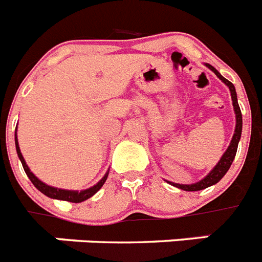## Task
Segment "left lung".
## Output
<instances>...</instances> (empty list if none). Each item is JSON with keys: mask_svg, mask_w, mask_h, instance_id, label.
Segmentation results:
<instances>
[{"mask_svg": "<svg viewBox=\"0 0 262 262\" xmlns=\"http://www.w3.org/2000/svg\"><path fill=\"white\" fill-rule=\"evenodd\" d=\"M205 66H207L209 70L213 71V73L217 75L219 79H220L223 83L227 84L229 91H231L232 104H233L234 114H236V127H234V134L233 136H232V140L231 143H229V146H228L227 151L223 154V156L220 158L217 164L214 165L213 168H212V171L209 172L205 178H203L201 180H199V182L193 183V184H178V183L173 182H167L171 185H173V187H176V188L183 189V191H201V189L208 188V187H211V185H214L216 183L220 182L221 179L224 178V175L228 172L229 167L232 165V162H233L236 152H237V146L241 138V131H243V115H241V110L240 107H238L237 94H236V89H234L233 83L229 82L228 79H225L213 66H211V64L208 63H205Z\"/></svg>", "mask_w": 262, "mask_h": 262, "instance_id": "left-lung-1", "label": "left lung"}]
</instances>
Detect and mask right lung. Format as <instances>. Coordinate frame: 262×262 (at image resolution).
Listing matches in <instances>:
<instances>
[{
  "instance_id": "obj_1",
  "label": "right lung",
  "mask_w": 262,
  "mask_h": 262,
  "mask_svg": "<svg viewBox=\"0 0 262 262\" xmlns=\"http://www.w3.org/2000/svg\"><path fill=\"white\" fill-rule=\"evenodd\" d=\"M15 149H17V155H18L19 160L22 163V167H24L25 172H26V175L28 178L30 179V182L34 184L35 188L38 189L39 192H42L43 195H46L48 198L50 199H57V200H64V201H70V203H82V201L87 200V199H90L91 196H94L99 191L103 184L106 183L107 176H108V171L104 173V176L100 179L99 182L97 183L95 185L90 187V188L83 189V191H71V189H62V188H57V187H51V185H48L46 183H43L42 180L37 178V176L30 171V168L28 167L26 162H25L24 156L21 154V149H19L18 146V139H17V128H15Z\"/></svg>"
}]
</instances>
